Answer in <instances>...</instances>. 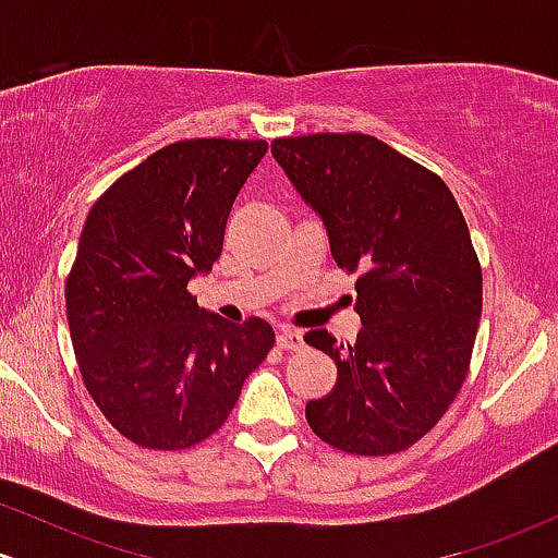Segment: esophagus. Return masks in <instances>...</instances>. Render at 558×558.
I'll use <instances>...</instances> for the list:
<instances>
[{
  "label": "esophagus",
  "instance_id": "1",
  "mask_svg": "<svg viewBox=\"0 0 558 558\" xmlns=\"http://www.w3.org/2000/svg\"><path fill=\"white\" fill-rule=\"evenodd\" d=\"M278 345L283 351H296V349H301V345H304V336H301L299 330L283 328L278 332Z\"/></svg>",
  "mask_w": 558,
  "mask_h": 558
}]
</instances>
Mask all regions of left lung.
<instances>
[{"label":"left lung","mask_w":558,"mask_h":558,"mask_svg":"<svg viewBox=\"0 0 558 558\" xmlns=\"http://www.w3.org/2000/svg\"><path fill=\"white\" fill-rule=\"evenodd\" d=\"M272 157L325 222L336 265L360 272L356 341L304 336L338 367L306 422L345 453L403 451L438 425L470 369L483 270L462 209L435 172L364 133L275 138Z\"/></svg>","instance_id":"left-lung-1"}]
</instances>
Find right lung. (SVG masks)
<instances>
[{
	"instance_id": "right-lung-1",
	"label": "right lung",
	"mask_w": 558,
	"mask_h": 558,
	"mask_svg": "<svg viewBox=\"0 0 558 558\" xmlns=\"http://www.w3.org/2000/svg\"><path fill=\"white\" fill-rule=\"evenodd\" d=\"M265 151L267 141H175L86 217L65 286L70 338L86 390L133 444H202L272 349L265 319L226 323L189 293L220 257L235 196Z\"/></svg>"
}]
</instances>
